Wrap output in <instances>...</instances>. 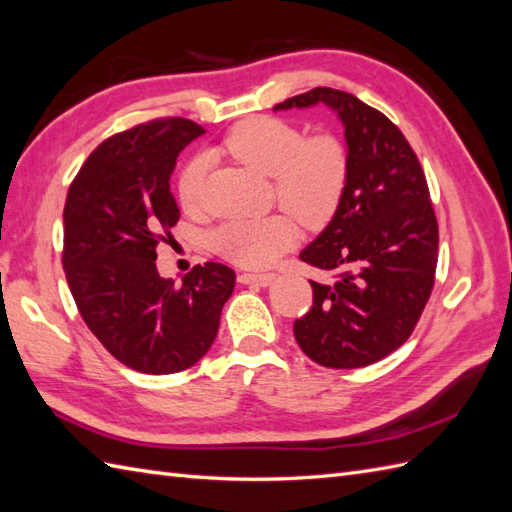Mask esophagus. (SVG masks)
Instances as JSON below:
<instances>
[{"mask_svg": "<svg viewBox=\"0 0 512 512\" xmlns=\"http://www.w3.org/2000/svg\"><path fill=\"white\" fill-rule=\"evenodd\" d=\"M273 280H276V273H241V276H239L241 284L269 286Z\"/></svg>", "mask_w": 512, "mask_h": 512, "instance_id": "esophagus-1", "label": "esophagus"}]
</instances>
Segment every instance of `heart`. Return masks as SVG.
Masks as SVG:
<instances>
[{
	"label": "heart",
	"instance_id": "heart-1",
	"mask_svg": "<svg viewBox=\"0 0 512 512\" xmlns=\"http://www.w3.org/2000/svg\"><path fill=\"white\" fill-rule=\"evenodd\" d=\"M221 147L249 169L273 178L276 202L306 228L319 230L334 219L350 180V154L339 136H306L284 119L252 117L236 123ZM206 169V158L197 156L178 178L180 204L189 213L204 204ZM291 215L226 221L210 236V245L239 267H269L297 241L299 228Z\"/></svg>",
	"mask_w": 512,
	"mask_h": 512
}]
</instances>
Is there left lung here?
<instances>
[{"mask_svg":"<svg viewBox=\"0 0 512 512\" xmlns=\"http://www.w3.org/2000/svg\"><path fill=\"white\" fill-rule=\"evenodd\" d=\"M315 104L330 106L343 121L350 180L328 228L299 254L332 280H310L313 308L293 323V332L317 365L358 369L413 334L434 286L439 226L426 173L389 117L328 86L273 110Z\"/></svg>","mask_w":512,"mask_h":512,"instance_id":"obj_1","label":"left lung"}]
</instances>
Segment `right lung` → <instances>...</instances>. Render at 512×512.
Wrapping results in <instances>:
<instances>
[{
	"mask_svg": "<svg viewBox=\"0 0 512 512\" xmlns=\"http://www.w3.org/2000/svg\"><path fill=\"white\" fill-rule=\"evenodd\" d=\"M199 134L195 121L165 117L110 136L73 178L62 213V267L84 323L119 363L152 376L210 350L234 291L221 263L195 265L180 286L156 269V247L180 219L171 173Z\"/></svg>",
	"mask_w": 512,
	"mask_h": 512,
	"instance_id": "obj_1",
	"label": "right lung"
}]
</instances>
